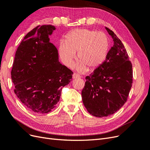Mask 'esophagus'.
<instances>
[{"mask_svg": "<svg viewBox=\"0 0 150 150\" xmlns=\"http://www.w3.org/2000/svg\"><path fill=\"white\" fill-rule=\"evenodd\" d=\"M72 78H73L74 79H76V78H81V76L78 74H76V73H74L73 74V76H72Z\"/></svg>", "mask_w": 150, "mask_h": 150, "instance_id": "esophagus-1", "label": "esophagus"}]
</instances>
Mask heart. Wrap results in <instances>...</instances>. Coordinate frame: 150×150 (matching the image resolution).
Here are the masks:
<instances>
[{
	"label": "heart",
	"mask_w": 150,
	"mask_h": 150,
	"mask_svg": "<svg viewBox=\"0 0 150 150\" xmlns=\"http://www.w3.org/2000/svg\"><path fill=\"white\" fill-rule=\"evenodd\" d=\"M110 49V39L106 34L89 29H76L66 36L65 42L59 44V54L63 62L68 66L73 64L76 57L79 61L78 69H95L103 64Z\"/></svg>",
	"instance_id": "heart-1"
}]
</instances>
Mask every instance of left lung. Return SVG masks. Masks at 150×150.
<instances>
[{
  "mask_svg": "<svg viewBox=\"0 0 150 150\" xmlns=\"http://www.w3.org/2000/svg\"><path fill=\"white\" fill-rule=\"evenodd\" d=\"M106 29L114 45L103 64L86 77L81 93L86 110L98 117L118 111L126 102L133 83L132 64L124 45L111 30Z\"/></svg>",
  "mask_w": 150,
  "mask_h": 150,
  "instance_id": "1",
  "label": "left lung"
}]
</instances>
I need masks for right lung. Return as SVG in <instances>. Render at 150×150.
<instances>
[{"label":"right lung","instance_id":"obj_1","mask_svg":"<svg viewBox=\"0 0 150 150\" xmlns=\"http://www.w3.org/2000/svg\"><path fill=\"white\" fill-rule=\"evenodd\" d=\"M55 27L38 25L18 47L11 71L14 93L30 111L47 113L59 101L61 91L73 72L59 62L58 51L50 42Z\"/></svg>","mask_w":150,"mask_h":150}]
</instances>
